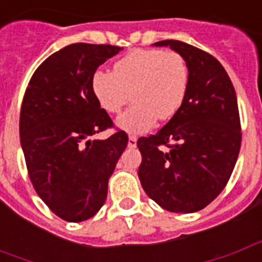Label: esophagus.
<instances>
[{"label":"esophagus","mask_w":262,"mask_h":262,"mask_svg":"<svg viewBox=\"0 0 262 262\" xmlns=\"http://www.w3.org/2000/svg\"><path fill=\"white\" fill-rule=\"evenodd\" d=\"M137 144V139L135 136H129V140H127V147L135 148Z\"/></svg>","instance_id":"1"}]
</instances>
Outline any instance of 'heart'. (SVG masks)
<instances>
[{"label":"heart","instance_id":"obj_1","mask_svg":"<svg viewBox=\"0 0 262 262\" xmlns=\"http://www.w3.org/2000/svg\"><path fill=\"white\" fill-rule=\"evenodd\" d=\"M189 86L187 60L177 52L136 49L114 64L112 73L94 71L91 92L108 114H118L129 99L130 108L116 119L120 130L142 135L153 129L159 118L168 120L181 109Z\"/></svg>","mask_w":262,"mask_h":262}]
</instances>
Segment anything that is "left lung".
Returning <instances> with one entry per match:
<instances>
[{
	"instance_id": "1",
	"label": "left lung",
	"mask_w": 262,
	"mask_h": 262,
	"mask_svg": "<svg viewBox=\"0 0 262 262\" xmlns=\"http://www.w3.org/2000/svg\"><path fill=\"white\" fill-rule=\"evenodd\" d=\"M153 46H168L187 60L189 86L178 114L137 140L139 180L163 209L193 213L223 191L236 165L242 146L236 91L223 66L201 49L180 40Z\"/></svg>"
}]
</instances>
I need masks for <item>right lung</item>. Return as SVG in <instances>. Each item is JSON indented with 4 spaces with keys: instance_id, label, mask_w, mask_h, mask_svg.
Masks as SVG:
<instances>
[{
    "instance_id": "right-lung-1",
    "label": "right lung",
    "mask_w": 262,
    "mask_h": 262,
    "mask_svg": "<svg viewBox=\"0 0 262 262\" xmlns=\"http://www.w3.org/2000/svg\"><path fill=\"white\" fill-rule=\"evenodd\" d=\"M122 50L75 43L43 61L26 88L19 118L20 146L31 181L52 212L67 222L92 217L105 203L108 181L127 146L91 92V77Z\"/></svg>"
}]
</instances>
